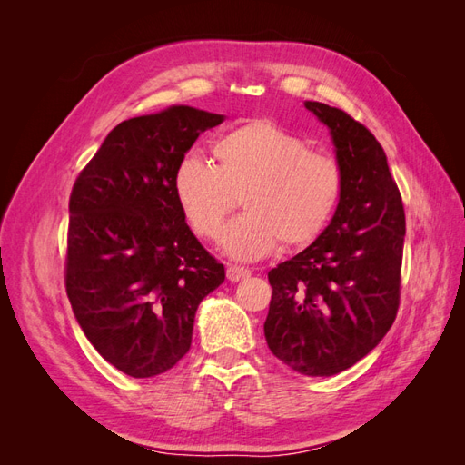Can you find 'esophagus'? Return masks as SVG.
<instances>
[{
    "label": "esophagus",
    "instance_id": "obj_1",
    "mask_svg": "<svg viewBox=\"0 0 465 465\" xmlns=\"http://www.w3.org/2000/svg\"><path fill=\"white\" fill-rule=\"evenodd\" d=\"M246 277H250V270H246V267H241V265L227 267V279L232 281V283H238V281H242Z\"/></svg>",
    "mask_w": 465,
    "mask_h": 465
}]
</instances>
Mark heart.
I'll return each mask as SVG.
<instances>
[{"mask_svg":"<svg viewBox=\"0 0 465 465\" xmlns=\"http://www.w3.org/2000/svg\"><path fill=\"white\" fill-rule=\"evenodd\" d=\"M215 164L182 157L173 193L188 227L205 241L221 232L242 200L244 215L221 236L224 254L252 262L283 242L304 248L328 229L343 195V168L333 154L308 151L302 137L273 120H250L211 147Z\"/></svg>","mask_w":465,"mask_h":465,"instance_id":"1","label":"heart"}]
</instances>
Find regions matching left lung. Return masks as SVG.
Wrapping results in <instances>:
<instances>
[{
	"mask_svg": "<svg viewBox=\"0 0 465 465\" xmlns=\"http://www.w3.org/2000/svg\"><path fill=\"white\" fill-rule=\"evenodd\" d=\"M304 108L330 130L345 186L328 229L267 273L263 333L292 371L333 376L367 357L396 320L405 215L376 137L340 108Z\"/></svg>",
	"mask_w": 465,
	"mask_h": 465,
	"instance_id": "left-lung-1",
	"label": "left lung"
}]
</instances>
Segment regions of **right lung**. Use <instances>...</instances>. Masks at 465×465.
<instances>
[{"label": "right lung", "mask_w": 465, "mask_h": 465, "mask_svg": "<svg viewBox=\"0 0 465 465\" xmlns=\"http://www.w3.org/2000/svg\"><path fill=\"white\" fill-rule=\"evenodd\" d=\"M223 120L184 104L125 120L74 184L65 291L91 345L128 376L171 371L200 302L224 281L173 193L178 161Z\"/></svg>", "instance_id": "1"}]
</instances>
